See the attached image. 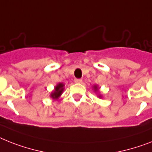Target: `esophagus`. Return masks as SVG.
Masks as SVG:
<instances>
[{"instance_id":"esophagus-1","label":"esophagus","mask_w":152,"mask_h":152,"mask_svg":"<svg viewBox=\"0 0 152 152\" xmlns=\"http://www.w3.org/2000/svg\"><path fill=\"white\" fill-rule=\"evenodd\" d=\"M75 83H81V82H82V80H81V79L75 78Z\"/></svg>"}]
</instances>
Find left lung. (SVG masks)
Listing matches in <instances>:
<instances>
[{
    "instance_id": "1",
    "label": "left lung",
    "mask_w": 152,
    "mask_h": 152,
    "mask_svg": "<svg viewBox=\"0 0 152 152\" xmlns=\"http://www.w3.org/2000/svg\"><path fill=\"white\" fill-rule=\"evenodd\" d=\"M94 90H95L96 91H98V86H97V85H94ZM99 97L102 98L101 95H99Z\"/></svg>"
}]
</instances>
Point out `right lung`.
<instances>
[{
	"mask_svg": "<svg viewBox=\"0 0 152 152\" xmlns=\"http://www.w3.org/2000/svg\"><path fill=\"white\" fill-rule=\"evenodd\" d=\"M64 85L63 83H59L58 85H56L55 86L54 91L50 94V97L53 99H57L61 96V94L64 91Z\"/></svg>",
	"mask_w": 152,
	"mask_h": 152,
	"instance_id": "1",
	"label": "right lung"
}]
</instances>
